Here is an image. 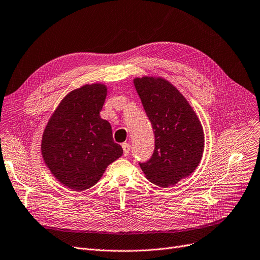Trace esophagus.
<instances>
[{
    "label": "esophagus",
    "instance_id": "34e87169",
    "mask_svg": "<svg viewBox=\"0 0 260 260\" xmlns=\"http://www.w3.org/2000/svg\"><path fill=\"white\" fill-rule=\"evenodd\" d=\"M122 149H123V154H124V156H127V155L129 154L131 146H129L128 143H126V142L122 143Z\"/></svg>",
    "mask_w": 260,
    "mask_h": 260
}]
</instances>
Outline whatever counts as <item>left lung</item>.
<instances>
[{"instance_id": "8db88e82", "label": "left lung", "mask_w": 260, "mask_h": 260, "mask_svg": "<svg viewBox=\"0 0 260 260\" xmlns=\"http://www.w3.org/2000/svg\"><path fill=\"white\" fill-rule=\"evenodd\" d=\"M146 116L152 123L155 149L139 162L145 177L159 187L176 185L193 173L204 152V132L193 108L176 87L162 77L134 80Z\"/></svg>"}]
</instances>
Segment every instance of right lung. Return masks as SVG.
Returning <instances> with one entry per match:
<instances>
[{
	"instance_id": "1",
	"label": "right lung",
	"mask_w": 260,
	"mask_h": 260,
	"mask_svg": "<svg viewBox=\"0 0 260 260\" xmlns=\"http://www.w3.org/2000/svg\"><path fill=\"white\" fill-rule=\"evenodd\" d=\"M107 95L104 84L84 85L68 93L51 116L41 154L63 186L83 191L94 186L106 168L123 154L112 139L110 123L101 118Z\"/></svg>"
}]
</instances>
